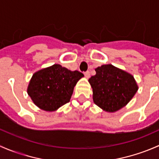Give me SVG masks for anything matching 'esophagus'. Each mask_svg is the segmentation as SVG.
I'll return each mask as SVG.
<instances>
[{
    "label": "esophagus",
    "instance_id": "obj_1",
    "mask_svg": "<svg viewBox=\"0 0 159 159\" xmlns=\"http://www.w3.org/2000/svg\"><path fill=\"white\" fill-rule=\"evenodd\" d=\"M84 76H85L87 78H89V77H90V72H89V70H87V71L84 72Z\"/></svg>",
    "mask_w": 159,
    "mask_h": 159
}]
</instances>
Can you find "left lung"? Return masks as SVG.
<instances>
[{
	"mask_svg": "<svg viewBox=\"0 0 159 159\" xmlns=\"http://www.w3.org/2000/svg\"><path fill=\"white\" fill-rule=\"evenodd\" d=\"M89 81L94 102L106 111L114 112L127 105L138 91L134 77L112 65L95 68Z\"/></svg>",
	"mask_w": 159,
	"mask_h": 159,
	"instance_id": "8db88e82",
	"label": "left lung"
}]
</instances>
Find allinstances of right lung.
<instances>
[{
  "mask_svg": "<svg viewBox=\"0 0 159 159\" xmlns=\"http://www.w3.org/2000/svg\"><path fill=\"white\" fill-rule=\"evenodd\" d=\"M84 76L78 70H71L54 65L34 74L28 93L34 103L44 111H55L69 102L74 87Z\"/></svg>",
  "mask_w": 159,
  "mask_h": 159,
  "instance_id": "obj_1",
  "label": "right lung"
}]
</instances>
